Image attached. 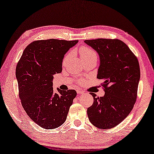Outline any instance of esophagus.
Here are the masks:
<instances>
[{
	"instance_id": "1",
	"label": "esophagus",
	"mask_w": 154,
	"mask_h": 154,
	"mask_svg": "<svg viewBox=\"0 0 154 154\" xmlns=\"http://www.w3.org/2000/svg\"><path fill=\"white\" fill-rule=\"evenodd\" d=\"M77 94H82V93H84L83 90H80V89H77Z\"/></svg>"
}]
</instances>
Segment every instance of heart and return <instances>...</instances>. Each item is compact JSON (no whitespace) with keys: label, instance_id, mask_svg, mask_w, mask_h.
<instances>
[{"label":"heart","instance_id":"b5f03b06","mask_svg":"<svg viewBox=\"0 0 154 154\" xmlns=\"http://www.w3.org/2000/svg\"><path fill=\"white\" fill-rule=\"evenodd\" d=\"M80 52H81L82 57H86V56L89 55H96V53H95L93 51H92L90 48L86 47V46H83V47H82L81 50H80ZM68 58V55L66 56L64 62H66Z\"/></svg>","mask_w":154,"mask_h":154}]
</instances>
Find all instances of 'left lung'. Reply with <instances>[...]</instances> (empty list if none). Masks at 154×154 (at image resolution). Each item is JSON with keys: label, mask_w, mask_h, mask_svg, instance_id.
<instances>
[{"label": "left lung", "mask_w": 154, "mask_h": 154, "mask_svg": "<svg viewBox=\"0 0 154 154\" xmlns=\"http://www.w3.org/2000/svg\"><path fill=\"white\" fill-rule=\"evenodd\" d=\"M98 53L100 65L97 77L103 81L105 94L94 98L87 109L92 125L110 129L121 123L135 103L140 71L138 59L130 48L118 39L84 40Z\"/></svg>", "instance_id": "left-lung-1"}]
</instances>
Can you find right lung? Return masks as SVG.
<instances>
[{"label":"right lung","instance_id":"1","mask_svg":"<svg viewBox=\"0 0 154 154\" xmlns=\"http://www.w3.org/2000/svg\"><path fill=\"white\" fill-rule=\"evenodd\" d=\"M78 40L49 39L35 41L24 49L16 70L19 97L27 115L44 129L57 128L64 123L75 90L53 91V75L62 70L67 51Z\"/></svg>","mask_w":154,"mask_h":154}]
</instances>
